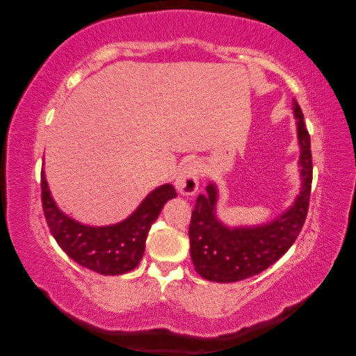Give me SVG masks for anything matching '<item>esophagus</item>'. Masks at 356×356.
Masks as SVG:
<instances>
[{
    "instance_id": "obj_1",
    "label": "esophagus",
    "mask_w": 356,
    "mask_h": 356,
    "mask_svg": "<svg viewBox=\"0 0 356 356\" xmlns=\"http://www.w3.org/2000/svg\"><path fill=\"white\" fill-rule=\"evenodd\" d=\"M199 179H200V165L197 161L185 162L176 176L177 191L184 195H193L199 190Z\"/></svg>"
}]
</instances>
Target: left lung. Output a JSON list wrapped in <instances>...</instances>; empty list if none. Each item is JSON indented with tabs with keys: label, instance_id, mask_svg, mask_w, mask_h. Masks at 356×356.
Here are the masks:
<instances>
[{
	"label": "left lung",
	"instance_id": "obj_1",
	"mask_svg": "<svg viewBox=\"0 0 356 356\" xmlns=\"http://www.w3.org/2000/svg\"><path fill=\"white\" fill-rule=\"evenodd\" d=\"M292 110L300 148V188L297 197L268 222L257 225H226L218 218V186L214 180L207 185V194L195 200L190 225V252L197 274L209 282L234 283L260 274L274 264L303 228L312 184L311 138L298 102Z\"/></svg>",
	"mask_w": 356,
	"mask_h": 356
}]
</instances>
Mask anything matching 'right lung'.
I'll return each mask as SVG.
<instances>
[{"label":"right lung","instance_id":"add662e5","mask_svg":"<svg viewBox=\"0 0 356 356\" xmlns=\"http://www.w3.org/2000/svg\"><path fill=\"white\" fill-rule=\"evenodd\" d=\"M41 190L45 220L58 245L81 266L102 275H122L138 266L145 251L151 225L165 203L177 195L171 184H163L149 191L124 220L93 226L74 220L56 205L44 168Z\"/></svg>","mask_w":356,"mask_h":356}]
</instances>
